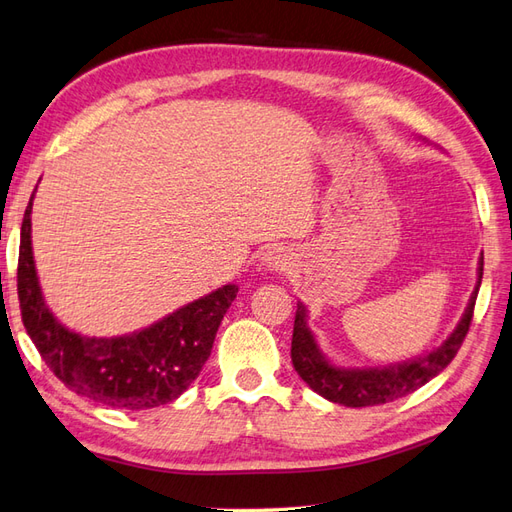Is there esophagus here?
<instances>
[{
    "instance_id": "obj_1",
    "label": "esophagus",
    "mask_w": 512,
    "mask_h": 512,
    "mask_svg": "<svg viewBox=\"0 0 512 512\" xmlns=\"http://www.w3.org/2000/svg\"><path fill=\"white\" fill-rule=\"evenodd\" d=\"M261 264L266 266V270H272V272H285L290 268V255L283 251V248H270V251L264 253V257H261Z\"/></svg>"
}]
</instances>
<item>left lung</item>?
I'll list each match as a JSON object with an SVG mask.
<instances>
[{"label":"left lung","instance_id":"1","mask_svg":"<svg viewBox=\"0 0 512 512\" xmlns=\"http://www.w3.org/2000/svg\"><path fill=\"white\" fill-rule=\"evenodd\" d=\"M482 270H484V255L480 257L478 285H475L467 310L462 314L454 334H451L438 349L419 355V358L414 360L390 364V366L340 368L331 364L325 355L320 353L316 338L310 331V327H307L305 305L296 303L292 353H290L294 371L299 373L303 382L314 392H318L320 397L340 403V406H347V408L379 406V403H388V401L410 395V392L430 382L432 377H436L451 360L456 358V353L462 347V340H465L471 325L475 299H478V290L482 283Z\"/></svg>","mask_w":512,"mask_h":512}]
</instances>
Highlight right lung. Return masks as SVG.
I'll return each mask as SVG.
<instances>
[{"label": "right lung", "instance_id": "add662e5", "mask_svg": "<svg viewBox=\"0 0 512 512\" xmlns=\"http://www.w3.org/2000/svg\"><path fill=\"white\" fill-rule=\"evenodd\" d=\"M32 198L21 222L17 294L23 327L50 371L76 395L109 408L148 410L181 397L209 360L237 285H222L135 334L80 336L45 305L32 257Z\"/></svg>", "mask_w": 512, "mask_h": 512}]
</instances>
